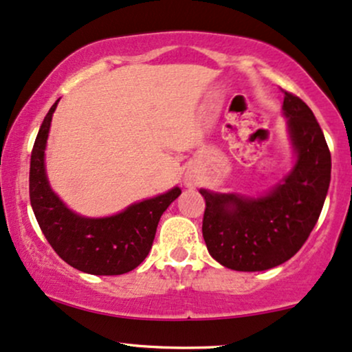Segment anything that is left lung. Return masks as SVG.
<instances>
[{
	"instance_id": "obj_1",
	"label": "left lung",
	"mask_w": 352,
	"mask_h": 352,
	"mask_svg": "<svg viewBox=\"0 0 352 352\" xmlns=\"http://www.w3.org/2000/svg\"><path fill=\"white\" fill-rule=\"evenodd\" d=\"M284 116L297 162L266 196L251 199L201 189L202 235L215 261L235 271H266L292 258L322 214L331 155L322 127L300 98L284 91Z\"/></svg>"
}]
</instances>
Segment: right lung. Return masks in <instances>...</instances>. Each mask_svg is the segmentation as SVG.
I'll use <instances>...</instances> for the list:
<instances>
[{"instance_id": "add662e5", "label": "right lung", "mask_w": 352, "mask_h": 352, "mask_svg": "<svg viewBox=\"0 0 352 352\" xmlns=\"http://www.w3.org/2000/svg\"><path fill=\"white\" fill-rule=\"evenodd\" d=\"M50 107L30 155L29 196L38 227L55 253L78 271L94 276H119L135 269L153 245L160 217L181 194L179 188L137 202L104 219L76 215L50 189L43 164L52 114Z\"/></svg>"}]
</instances>
